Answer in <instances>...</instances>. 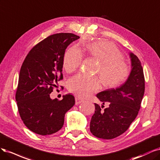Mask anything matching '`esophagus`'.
Here are the masks:
<instances>
[{"instance_id":"obj_1","label":"esophagus","mask_w":160,"mask_h":160,"mask_svg":"<svg viewBox=\"0 0 160 160\" xmlns=\"http://www.w3.org/2000/svg\"><path fill=\"white\" fill-rule=\"evenodd\" d=\"M75 101H76V105H78L81 104V103L84 102V100H82L80 98H77V97L75 98Z\"/></svg>"}]
</instances>
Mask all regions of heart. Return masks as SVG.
<instances>
[{"instance_id": "heart-1", "label": "heart", "mask_w": 160, "mask_h": 160, "mask_svg": "<svg viewBox=\"0 0 160 160\" xmlns=\"http://www.w3.org/2000/svg\"><path fill=\"white\" fill-rule=\"evenodd\" d=\"M86 50L92 57L100 62L96 73L105 87H117L129 78L130 66L123 60L122 52L115 44L108 41H100L86 46ZM82 62V54L79 49L72 47L66 51L63 66L66 72L74 71ZM100 86L101 82L98 77H89L84 74L76 75L68 82L70 91L82 98L89 96L98 90Z\"/></svg>"}]
</instances>
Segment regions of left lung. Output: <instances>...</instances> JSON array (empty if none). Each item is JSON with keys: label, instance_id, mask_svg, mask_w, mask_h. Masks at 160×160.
I'll return each instance as SVG.
<instances>
[{"label": "left lung", "instance_id": "left-lung-1", "mask_svg": "<svg viewBox=\"0 0 160 160\" xmlns=\"http://www.w3.org/2000/svg\"><path fill=\"white\" fill-rule=\"evenodd\" d=\"M132 63L130 75L124 84L116 89L111 88L96 95L104 104L109 106L104 110L95 104V112L92 116L90 130L94 136L111 140L120 136L136 119L140 109L145 91V79L140 60L130 53Z\"/></svg>", "mask_w": 160, "mask_h": 160}]
</instances>
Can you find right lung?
<instances>
[{
	"label": "right lung",
	"mask_w": 160,
	"mask_h": 160,
	"mask_svg": "<svg viewBox=\"0 0 160 160\" xmlns=\"http://www.w3.org/2000/svg\"><path fill=\"white\" fill-rule=\"evenodd\" d=\"M72 33L50 35L30 50L20 70L16 101L20 118L30 131L46 136L62 128L65 114L75 104L74 96L52 100L50 94L63 79V57L78 39Z\"/></svg>",
	"instance_id": "right-lung-1"
}]
</instances>
